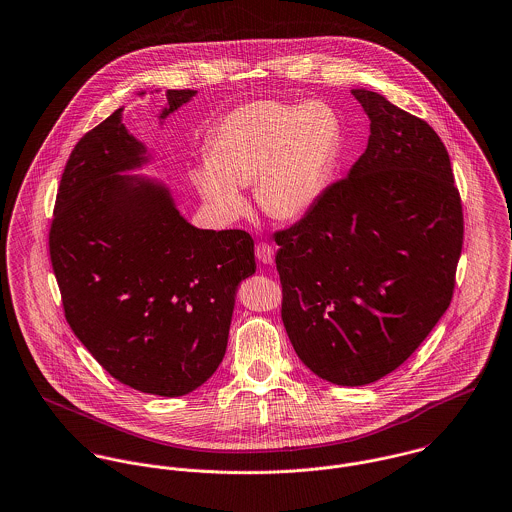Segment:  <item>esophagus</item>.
<instances>
[{
  "mask_svg": "<svg viewBox=\"0 0 512 512\" xmlns=\"http://www.w3.org/2000/svg\"><path fill=\"white\" fill-rule=\"evenodd\" d=\"M256 258L262 262V264H274V248L266 242H260L256 246Z\"/></svg>",
  "mask_w": 512,
  "mask_h": 512,
  "instance_id": "1",
  "label": "esophagus"
}]
</instances>
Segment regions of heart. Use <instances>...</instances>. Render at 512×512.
Here are the masks:
<instances>
[{
    "mask_svg": "<svg viewBox=\"0 0 512 512\" xmlns=\"http://www.w3.org/2000/svg\"><path fill=\"white\" fill-rule=\"evenodd\" d=\"M342 139V121L325 101H250L215 125L207 140V162L191 168V184L223 221L244 213L240 187L252 184L256 203L268 217L299 221L330 186Z\"/></svg>",
    "mask_w": 512,
    "mask_h": 512,
    "instance_id": "1",
    "label": "heart"
}]
</instances>
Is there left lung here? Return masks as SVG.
<instances>
[{
  "instance_id": "obj_1",
  "label": "left lung",
  "mask_w": 512,
  "mask_h": 512,
  "mask_svg": "<svg viewBox=\"0 0 512 512\" xmlns=\"http://www.w3.org/2000/svg\"><path fill=\"white\" fill-rule=\"evenodd\" d=\"M366 152L319 205L276 233L281 319L299 360L334 385L397 370L446 313L464 242L450 156L434 129L352 90Z\"/></svg>"
}]
</instances>
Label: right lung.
<instances>
[{
	"label": "right lung",
	"mask_w": 512,
	"mask_h": 512,
	"mask_svg": "<svg viewBox=\"0 0 512 512\" xmlns=\"http://www.w3.org/2000/svg\"><path fill=\"white\" fill-rule=\"evenodd\" d=\"M195 93L168 90L160 123ZM150 160L123 107L86 133L60 180L48 248L66 321L103 370L182 397L223 362L238 283L256 272L254 240L187 223L170 187L129 174Z\"/></svg>",
	"instance_id": "add662e5"
}]
</instances>
